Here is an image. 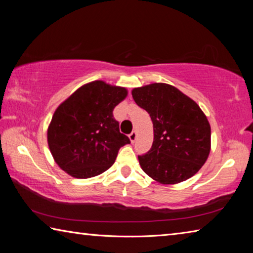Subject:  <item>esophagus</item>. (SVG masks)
Returning a JSON list of instances; mask_svg holds the SVG:
<instances>
[{
  "label": "esophagus",
  "instance_id": "1",
  "mask_svg": "<svg viewBox=\"0 0 253 253\" xmlns=\"http://www.w3.org/2000/svg\"><path fill=\"white\" fill-rule=\"evenodd\" d=\"M136 138H137V134H136V131H131L130 134H129V139H130V142H131V143H134L135 140H136Z\"/></svg>",
  "mask_w": 253,
  "mask_h": 253
}]
</instances>
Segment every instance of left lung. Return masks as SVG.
I'll return each instance as SVG.
<instances>
[{"mask_svg": "<svg viewBox=\"0 0 253 253\" xmlns=\"http://www.w3.org/2000/svg\"><path fill=\"white\" fill-rule=\"evenodd\" d=\"M131 93L153 122L152 147L138 155L144 172L162 184H176L198 173L211 147V127L198 104L166 84L135 88Z\"/></svg>", "mask_w": 253, "mask_h": 253, "instance_id": "1", "label": "left lung"}]
</instances>
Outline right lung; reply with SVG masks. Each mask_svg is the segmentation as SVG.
Instances as JSON below:
<instances>
[{
  "label": "right lung",
  "instance_id": "right-lung-1",
  "mask_svg": "<svg viewBox=\"0 0 253 253\" xmlns=\"http://www.w3.org/2000/svg\"><path fill=\"white\" fill-rule=\"evenodd\" d=\"M127 90L93 81L75 91L54 111L48 144L57 164L77 178L104 173L115 163L119 148L129 144L119 131L114 108Z\"/></svg>",
  "mask_w": 253,
  "mask_h": 253
}]
</instances>
